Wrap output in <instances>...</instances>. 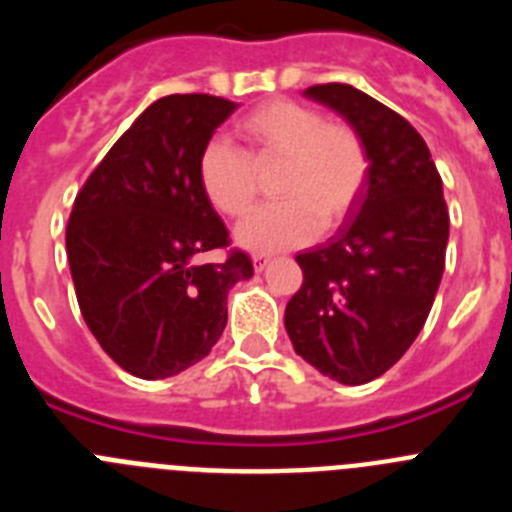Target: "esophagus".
Instances as JSON below:
<instances>
[{"instance_id": "esophagus-1", "label": "esophagus", "mask_w": 512, "mask_h": 512, "mask_svg": "<svg viewBox=\"0 0 512 512\" xmlns=\"http://www.w3.org/2000/svg\"><path fill=\"white\" fill-rule=\"evenodd\" d=\"M269 256L266 253H253V269L256 271H264L266 266H269Z\"/></svg>"}]
</instances>
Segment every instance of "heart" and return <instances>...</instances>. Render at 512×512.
Here are the masks:
<instances>
[{
  "instance_id": "b5f03b06",
  "label": "heart",
  "mask_w": 512,
  "mask_h": 512,
  "mask_svg": "<svg viewBox=\"0 0 512 512\" xmlns=\"http://www.w3.org/2000/svg\"><path fill=\"white\" fill-rule=\"evenodd\" d=\"M246 153L210 138L197 158L200 187L210 205L243 217L256 202V169L277 164L271 192L279 202L238 225V243L251 251H282L320 230H333L354 210L369 179V151L354 125L325 120L315 107L271 99L238 120Z\"/></svg>"
}]
</instances>
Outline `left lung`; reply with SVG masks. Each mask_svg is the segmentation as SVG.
<instances>
[{
    "label": "left lung",
    "mask_w": 512,
    "mask_h": 512,
    "mask_svg": "<svg viewBox=\"0 0 512 512\" xmlns=\"http://www.w3.org/2000/svg\"><path fill=\"white\" fill-rule=\"evenodd\" d=\"M361 133L369 179L351 217L323 246L297 253L302 287L284 328L297 354L341 384L382 377L418 338L446 264L449 210L418 130L351 84H315Z\"/></svg>",
    "instance_id": "8db88e82"
}]
</instances>
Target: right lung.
Listing matches in <instances>:
<instances>
[{
	"mask_svg": "<svg viewBox=\"0 0 512 512\" xmlns=\"http://www.w3.org/2000/svg\"><path fill=\"white\" fill-rule=\"evenodd\" d=\"M235 110L212 94H169L120 135L76 194L66 253L89 330L115 364L166 379L205 359L228 323V292L253 277L197 176L202 146Z\"/></svg>",
	"mask_w": 512,
	"mask_h": 512,
	"instance_id": "add662e5",
	"label": "right lung"
}]
</instances>
